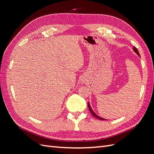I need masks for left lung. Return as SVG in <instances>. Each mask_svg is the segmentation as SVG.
Returning <instances> with one entry per match:
<instances>
[{
  "mask_svg": "<svg viewBox=\"0 0 154 154\" xmlns=\"http://www.w3.org/2000/svg\"><path fill=\"white\" fill-rule=\"evenodd\" d=\"M133 50L135 51V53H136L137 54H138V56H139V57H140V54H139V51H138L136 47H134ZM88 109H89V110H90V112H91V113L92 114V115L93 116H94V117H95L96 118L98 119H101V120H105V119H103V118H100V116H98L96 115V114H95L94 112L93 111V110H92V109H91V106H90L89 102H88Z\"/></svg>",
  "mask_w": 154,
  "mask_h": 154,
  "instance_id": "1",
  "label": "left lung"
}]
</instances>
